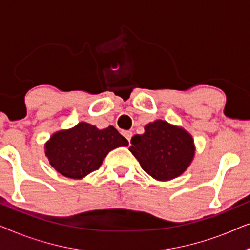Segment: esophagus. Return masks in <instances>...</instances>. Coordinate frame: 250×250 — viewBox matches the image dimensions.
I'll list each match as a JSON object with an SVG mask.
<instances>
[{"label": "esophagus", "instance_id": "esophagus-1", "mask_svg": "<svg viewBox=\"0 0 250 250\" xmlns=\"http://www.w3.org/2000/svg\"><path fill=\"white\" fill-rule=\"evenodd\" d=\"M123 135H124L125 139L127 140V141L129 142V141H131V139H132L133 133H132L131 131H125V132H123Z\"/></svg>", "mask_w": 250, "mask_h": 250}]
</instances>
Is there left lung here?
Wrapping results in <instances>:
<instances>
[{
    "label": "left lung",
    "mask_w": 250,
    "mask_h": 250,
    "mask_svg": "<svg viewBox=\"0 0 250 250\" xmlns=\"http://www.w3.org/2000/svg\"><path fill=\"white\" fill-rule=\"evenodd\" d=\"M129 151L145 172L159 181L181 175L194 156L193 140L183 128L164 121L146 125L145 133L131 140Z\"/></svg>",
    "instance_id": "left-lung-1"
}]
</instances>
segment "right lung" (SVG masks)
I'll return each instance as SVG.
<instances>
[{"label":"right lung","mask_w":250,"mask_h":250,"mask_svg":"<svg viewBox=\"0 0 250 250\" xmlns=\"http://www.w3.org/2000/svg\"><path fill=\"white\" fill-rule=\"evenodd\" d=\"M127 145V140L114 126L98 129L82 122L51 136L45 145V155L51 166L61 175L82 179L99 169L110 150Z\"/></svg>","instance_id":"obj_1"}]
</instances>
